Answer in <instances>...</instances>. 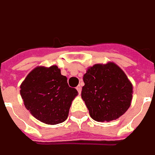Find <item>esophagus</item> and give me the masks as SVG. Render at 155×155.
<instances>
[{
    "instance_id": "34e87169",
    "label": "esophagus",
    "mask_w": 155,
    "mask_h": 155,
    "mask_svg": "<svg viewBox=\"0 0 155 155\" xmlns=\"http://www.w3.org/2000/svg\"><path fill=\"white\" fill-rule=\"evenodd\" d=\"M76 89L78 90V93H79V94H80V93H81L82 87H81V85H80V84H79V85H78V86H77V88H76Z\"/></svg>"
}]
</instances>
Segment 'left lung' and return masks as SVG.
<instances>
[{"label":"left lung","instance_id":"1","mask_svg":"<svg viewBox=\"0 0 155 155\" xmlns=\"http://www.w3.org/2000/svg\"><path fill=\"white\" fill-rule=\"evenodd\" d=\"M83 79L81 97L94 120H117L130 107L133 84L116 64H96L87 69Z\"/></svg>","mask_w":155,"mask_h":155}]
</instances>
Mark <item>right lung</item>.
Returning a JSON list of instances; mask_svg holds the SVG:
<instances>
[{
    "instance_id": "1",
    "label": "right lung",
    "mask_w": 155,
    "mask_h": 155,
    "mask_svg": "<svg viewBox=\"0 0 155 155\" xmlns=\"http://www.w3.org/2000/svg\"><path fill=\"white\" fill-rule=\"evenodd\" d=\"M26 109L36 120L47 125L65 121L78 91L68 85L67 78L57 65L37 66L20 86Z\"/></svg>"
}]
</instances>
